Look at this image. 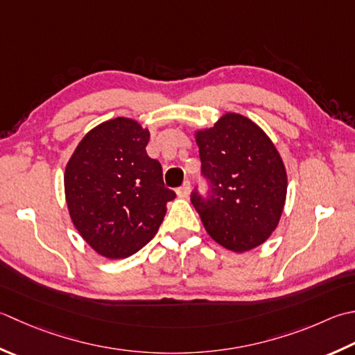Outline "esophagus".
Instances as JSON below:
<instances>
[{
  "mask_svg": "<svg viewBox=\"0 0 355 355\" xmlns=\"http://www.w3.org/2000/svg\"><path fill=\"white\" fill-rule=\"evenodd\" d=\"M189 193H191V184H189V182H184L183 186L178 187V189H177V196L180 198H187V197H189Z\"/></svg>",
  "mask_w": 355,
  "mask_h": 355,
  "instance_id": "esophagus-1",
  "label": "esophagus"
}]
</instances>
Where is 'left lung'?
<instances>
[{"mask_svg": "<svg viewBox=\"0 0 355 355\" xmlns=\"http://www.w3.org/2000/svg\"><path fill=\"white\" fill-rule=\"evenodd\" d=\"M196 141L211 191L203 198L196 189L191 201L207 234L234 252L263 245L279 226L288 191L274 143L252 120L234 112L196 130Z\"/></svg>", "mask_w": 355, "mask_h": 355, "instance_id": "obj_1", "label": "left lung"}]
</instances>
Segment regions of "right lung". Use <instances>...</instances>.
<instances>
[{
	"label": "right lung",
	"mask_w": 355,
	"mask_h": 355,
	"mask_svg": "<svg viewBox=\"0 0 355 355\" xmlns=\"http://www.w3.org/2000/svg\"><path fill=\"white\" fill-rule=\"evenodd\" d=\"M149 130L116 116L89 130L66 164L69 215L87 245L106 259H126L155 237L175 192L146 152Z\"/></svg>",
	"instance_id": "right-lung-1"
}]
</instances>
